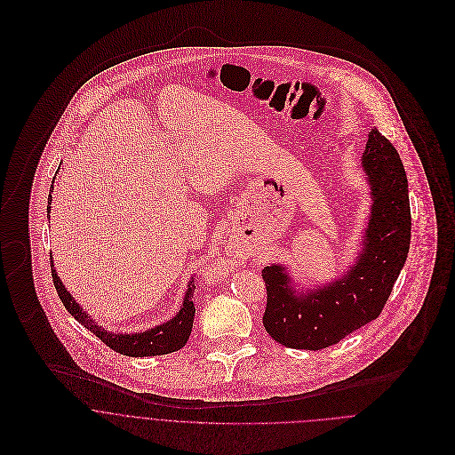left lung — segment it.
I'll use <instances>...</instances> for the list:
<instances>
[{
    "mask_svg": "<svg viewBox=\"0 0 455 455\" xmlns=\"http://www.w3.org/2000/svg\"><path fill=\"white\" fill-rule=\"evenodd\" d=\"M363 166L371 186L373 206L364 249L343 278L296 294L283 266H266V332L289 348L321 350L371 321L387 299L408 258L411 215L408 180L397 150L377 130L370 131Z\"/></svg>",
    "mask_w": 455,
    "mask_h": 455,
    "instance_id": "obj_1",
    "label": "left lung"
}]
</instances>
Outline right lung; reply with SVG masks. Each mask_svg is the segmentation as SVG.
<instances>
[{
    "label": "right lung",
    "instance_id": "right-lung-1",
    "mask_svg": "<svg viewBox=\"0 0 455 455\" xmlns=\"http://www.w3.org/2000/svg\"><path fill=\"white\" fill-rule=\"evenodd\" d=\"M51 201H52V195H49L47 210H51ZM51 269H52L54 287H56L60 299L63 301L66 310L80 324L87 327L91 332H94L112 350L124 354V355H131V357H152V355H164V354L177 352L188 343L191 331H193V323H195L196 308L195 303H193V294H195L196 289L195 278L189 282L182 308L172 321L157 325L154 329H148L145 332H140V334H119V332L110 334L105 329H101L100 325L94 324L89 319V315L75 303V299L66 291L63 282L60 280L52 260H51Z\"/></svg>",
    "mask_w": 455,
    "mask_h": 455
}]
</instances>
